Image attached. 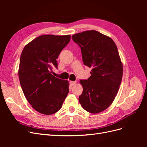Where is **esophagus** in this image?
Returning a JSON list of instances; mask_svg holds the SVG:
<instances>
[{"label": "esophagus", "mask_w": 147, "mask_h": 147, "mask_svg": "<svg viewBox=\"0 0 147 147\" xmlns=\"http://www.w3.org/2000/svg\"><path fill=\"white\" fill-rule=\"evenodd\" d=\"M76 83H77V82H76V81H70V85H72V86L75 85V84H76Z\"/></svg>", "instance_id": "34e87169"}]
</instances>
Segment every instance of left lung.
<instances>
[{"instance_id": "obj_1", "label": "left lung", "mask_w": 147, "mask_h": 147, "mask_svg": "<svg viewBox=\"0 0 147 147\" xmlns=\"http://www.w3.org/2000/svg\"><path fill=\"white\" fill-rule=\"evenodd\" d=\"M81 48L84 64L91 67V76L81 80L82 107L91 113L107 109L116 97L123 77V64L118 48L110 37L94 30L72 35Z\"/></svg>"}]
</instances>
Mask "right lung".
<instances>
[{
  "mask_svg": "<svg viewBox=\"0 0 147 147\" xmlns=\"http://www.w3.org/2000/svg\"><path fill=\"white\" fill-rule=\"evenodd\" d=\"M70 35H43L26 45L18 70L21 86L32 107L44 115L56 113L69 93V82L51 74L56 59L69 43Z\"/></svg>",
  "mask_w": 147,
  "mask_h": 147,
  "instance_id": "1",
  "label": "right lung"
}]
</instances>
